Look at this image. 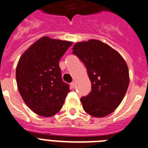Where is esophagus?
<instances>
[{
	"mask_svg": "<svg viewBox=\"0 0 148 148\" xmlns=\"http://www.w3.org/2000/svg\"><path fill=\"white\" fill-rule=\"evenodd\" d=\"M71 86L73 87V88H75V82H74V81H73V82L71 83Z\"/></svg>",
	"mask_w": 148,
	"mask_h": 148,
	"instance_id": "34e87169",
	"label": "esophagus"
}]
</instances>
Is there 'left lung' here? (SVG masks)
I'll return each instance as SVG.
<instances>
[{"mask_svg":"<svg viewBox=\"0 0 148 148\" xmlns=\"http://www.w3.org/2000/svg\"><path fill=\"white\" fill-rule=\"evenodd\" d=\"M73 53L86 67L92 90L82 97V107L95 117L110 114L121 104L129 86L127 65L117 51L101 41L74 45Z\"/></svg>","mask_w":148,"mask_h":148,"instance_id":"8db88e82","label":"left lung"}]
</instances>
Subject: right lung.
<instances>
[{
  "mask_svg": "<svg viewBox=\"0 0 148 148\" xmlns=\"http://www.w3.org/2000/svg\"><path fill=\"white\" fill-rule=\"evenodd\" d=\"M73 42L45 36L21 56L16 80L23 100L42 116H51L63 106L69 86L62 79L59 60Z\"/></svg>",
  "mask_w": 148,
  "mask_h": 148,
  "instance_id": "1",
  "label": "right lung"
}]
</instances>
